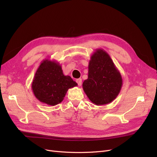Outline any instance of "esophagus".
Instances as JSON below:
<instances>
[{
  "label": "esophagus",
  "instance_id": "34e87169",
  "mask_svg": "<svg viewBox=\"0 0 157 157\" xmlns=\"http://www.w3.org/2000/svg\"><path fill=\"white\" fill-rule=\"evenodd\" d=\"M76 83H78V86H81L82 85V79L81 78H79V79H76Z\"/></svg>",
  "mask_w": 157,
  "mask_h": 157
}]
</instances>
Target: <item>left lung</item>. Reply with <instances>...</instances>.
I'll return each mask as SVG.
<instances>
[{
  "instance_id": "obj_1",
  "label": "left lung",
  "mask_w": 157,
  "mask_h": 157,
  "mask_svg": "<svg viewBox=\"0 0 157 157\" xmlns=\"http://www.w3.org/2000/svg\"><path fill=\"white\" fill-rule=\"evenodd\" d=\"M122 85L121 74L109 54L97 49L89 61L88 79L83 83L90 101L97 105L109 104L117 97Z\"/></svg>"
}]
</instances>
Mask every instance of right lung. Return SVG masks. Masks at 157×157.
Returning <instances> with one entry per match:
<instances>
[{"label":"right lung","instance_id":"1","mask_svg":"<svg viewBox=\"0 0 157 157\" xmlns=\"http://www.w3.org/2000/svg\"><path fill=\"white\" fill-rule=\"evenodd\" d=\"M76 86V81L64 75L59 62L48 59L40 63L32 83L37 99L49 105L60 103L67 90Z\"/></svg>","mask_w":157,"mask_h":157}]
</instances>
